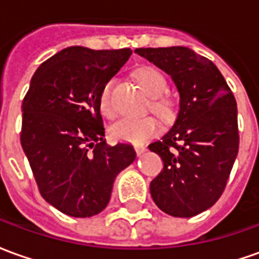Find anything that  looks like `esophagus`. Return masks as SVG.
Here are the masks:
<instances>
[{"mask_svg": "<svg viewBox=\"0 0 259 259\" xmlns=\"http://www.w3.org/2000/svg\"><path fill=\"white\" fill-rule=\"evenodd\" d=\"M135 150H136V152H137V155H139V157H140V155H143V154L147 151L146 147H143V146H136Z\"/></svg>", "mask_w": 259, "mask_h": 259, "instance_id": "34e87169", "label": "esophagus"}]
</instances>
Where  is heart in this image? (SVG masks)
<instances>
[{"instance_id":"obj_1","label":"heart","mask_w":259,"mask_h":259,"mask_svg":"<svg viewBox=\"0 0 259 259\" xmlns=\"http://www.w3.org/2000/svg\"><path fill=\"white\" fill-rule=\"evenodd\" d=\"M137 80L141 87L147 91L148 96L154 97L151 105L152 111L163 120H169L176 115V102L170 96H165L163 93L168 89V81L158 69L146 66L137 70ZM112 80H109L102 87L100 94V111L107 119H113L116 116V108L112 101ZM161 124L154 116L144 118H126L119 120L111 127V135L119 141L141 144L148 141L159 133Z\"/></svg>"}]
</instances>
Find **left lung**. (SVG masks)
Listing matches in <instances>:
<instances>
[{"label":"left lung","instance_id":"1","mask_svg":"<svg viewBox=\"0 0 259 259\" xmlns=\"http://www.w3.org/2000/svg\"><path fill=\"white\" fill-rule=\"evenodd\" d=\"M170 77L180 94L176 122L150 151L163 162L150 185L157 206L191 218L222 195L239 152L237 104L215 64L187 47L136 48Z\"/></svg>","mask_w":259,"mask_h":259}]
</instances>
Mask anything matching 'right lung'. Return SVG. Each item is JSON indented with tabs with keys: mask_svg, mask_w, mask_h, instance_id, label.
<instances>
[{
	"mask_svg": "<svg viewBox=\"0 0 259 259\" xmlns=\"http://www.w3.org/2000/svg\"><path fill=\"white\" fill-rule=\"evenodd\" d=\"M130 55V48H65L40 65L23 98L22 148L42 198L69 217L100 213L136 159L129 143H105L98 104Z\"/></svg>",
	"mask_w": 259,
	"mask_h": 259,
	"instance_id": "1",
	"label": "right lung"
}]
</instances>
